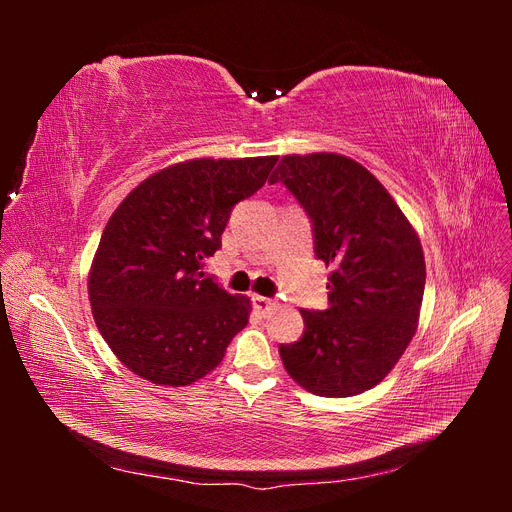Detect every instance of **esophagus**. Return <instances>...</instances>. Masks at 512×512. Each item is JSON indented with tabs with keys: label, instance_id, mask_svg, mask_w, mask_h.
I'll return each mask as SVG.
<instances>
[{
	"label": "esophagus",
	"instance_id": "esophagus-1",
	"mask_svg": "<svg viewBox=\"0 0 512 512\" xmlns=\"http://www.w3.org/2000/svg\"><path fill=\"white\" fill-rule=\"evenodd\" d=\"M252 305H254V309L256 312H260V314H267L269 309L275 305L271 299H267V297H260V294H252Z\"/></svg>",
	"mask_w": 512,
	"mask_h": 512
}]
</instances>
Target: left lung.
Here are the masks:
<instances>
[{"mask_svg": "<svg viewBox=\"0 0 512 512\" xmlns=\"http://www.w3.org/2000/svg\"><path fill=\"white\" fill-rule=\"evenodd\" d=\"M269 183L297 198L312 222L316 258L333 267L329 307L301 309L305 331L280 346L284 367L320 397L369 391L416 331L425 292L421 241L384 185L337 153L286 156Z\"/></svg>", "mask_w": 512, "mask_h": 512, "instance_id": "8db88e82", "label": "left lung"}]
</instances>
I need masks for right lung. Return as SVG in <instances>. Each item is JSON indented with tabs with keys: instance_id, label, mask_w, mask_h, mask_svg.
<instances>
[{
	"instance_id": "right-lung-1",
	"label": "right lung",
	"mask_w": 512,
	"mask_h": 512,
	"mask_svg": "<svg viewBox=\"0 0 512 512\" xmlns=\"http://www.w3.org/2000/svg\"><path fill=\"white\" fill-rule=\"evenodd\" d=\"M277 158L190 160L134 188L108 220L89 275L98 329L134 374L185 386L220 365L250 299L205 275L232 207L265 185Z\"/></svg>"
}]
</instances>
